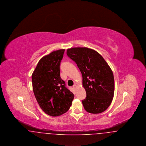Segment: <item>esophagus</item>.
Segmentation results:
<instances>
[{
    "label": "esophagus",
    "mask_w": 146,
    "mask_h": 146,
    "mask_svg": "<svg viewBox=\"0 0 146 146\" xmlns=\"http://www.w3.org/2000/svg\"><path fill=\"white\" fill-rule=\"evenodd\" d=\"M73 88H74L75 90H76V89H77V86H76V84L73 85Z\"/></svg>",
    "instance_id": "obj_1"
}]
</instances>
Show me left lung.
<instances>
[{"label":"left lung","mask_w":146,"mask_h":146,"mask_svg":"<svg viewBox=\"0 0 146 146\" xmlns=\"http://www.w3.org/2000/svg\"><path fill=\"white\" fill-rule=\"evenodd\" d=\"M67 54L82 74V85L86 92L82 101L85 111L92 114L105 111L114 92L113 73L108 64L96 51L86 47L68 49Z\"/></svg>","instance_id":"1"}]
</instances>
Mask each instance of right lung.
<instances>
[{
    "label": "right lung",
    "mask_w": 146,
    "mask_h": 146,
    "mask_svg": "<svg viewBox=\"0 0 146 146\" xmlns=\"http://www.w3.org/2000/svg\"><path fill=\"white\" fill-rule=\"evenodd\" d=\"M64 49L54 51L39 60L32 75L33 90L42 110L52 117L68 111L73 94L61 78L60 65Z\"/></svg>",
    "instance_id": "1"
}]
</instances>
